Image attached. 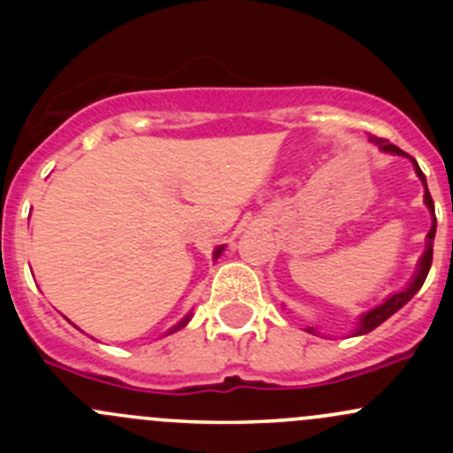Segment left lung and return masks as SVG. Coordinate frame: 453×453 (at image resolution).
I'll return each instance as SVG.
<instances>
[{
	"label": "left lung",
	"mask_w": 453,
	"mask_h": 453,
	"mask_svg": "<svg viewBox=\"0 0 453 453\" xmlns=\"http://www.w3.org/2000/svg\"><path fill=\"white\" fill-rule=\"evenodd\" d=\"M368 140L372 142L374 146H379V150H383V153L401 155V157H408L410 162H412L414 171H417L418 180H421V184H423V188H425V197H423V199H425V205H427L429 214H432V227H429L427 239H425V252H423L421 258H418L417 272H414L412 280L408 282V287H405V289H401V291H395V294L388 296V298L383 300L381 304H377V307H374V309H370V311H366L364 315H359L357 326H355V331L350 333V335H366V333L374 331V328H377L379 324L386 322V319L390 318V315H395L396 311H399L401 307H403V304H408L410 300L414 298V294H417V291L421 289L423 282H425V278H427L429 267H432L434 236H436V214H434V201H432V195H429V190H427V181H425V175H423L421 168H418L417 159L410 157V155L405 153V150H401L399 146L390 144V142H388V140H383V138H374V135H368ZM304 331L311 333V335H319L318 328H313V326H307V328H304Z\"/></svg>",
	"instance_id": "1"
}]
</instances>
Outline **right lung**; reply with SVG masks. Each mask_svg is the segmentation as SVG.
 I'll return each instance as SVG.
<instances>
[{
    "label": "right lung",
    "instance_id": "1",
    "mask_svg": "<svg viewBox=\"0 0 453 453\" xmlns=\"http://www.w3.org/2000/svg\"><path fill=\"white\" fill-rule=\"evenodd\" d=\"M223 250H226V245H219V248H217V250H214V254H212V260H217V258H219V256H221V254H223ZM190 318H193V313H188V315H186V318H184V319H180V322H177V324H175V326H171V328H168V331H166V335H171V333H175V331H180V328H184V326H186V324H188V322H190ZM166 335H164V337H166Z\"/></svg>",
    "mask_w": 453,
    "mask_h": 453
}]
</instances>
